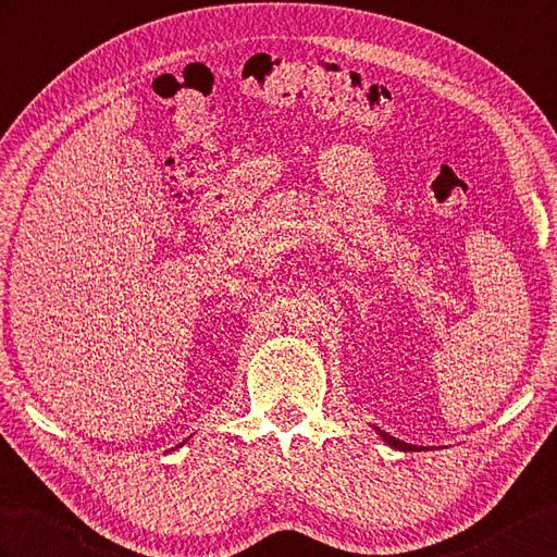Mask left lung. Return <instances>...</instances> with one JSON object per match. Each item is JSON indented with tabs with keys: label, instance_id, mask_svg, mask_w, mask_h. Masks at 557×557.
<instances>
[{
	"label": "left lung",
	"instance_id": "obj_1",
	"mask_svg": "<svg viewBox=\"0 0 557 557\" xmlns=\"http://www.w3.org/2000/svg\"><path fill=\"white\" fill-rule=\"evenodd\" d=\"M380 436L384 438V442H386V444H389V446H394V448H398V450H412V448H416V446H410V444H406V442H398V438L389 436V434H386V432H380Z\"/></svg>",
	"mask_w": 557,
	"mask_h": 557
}]
</instances>
